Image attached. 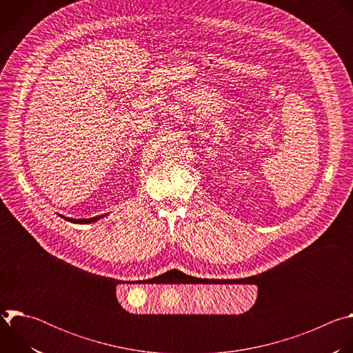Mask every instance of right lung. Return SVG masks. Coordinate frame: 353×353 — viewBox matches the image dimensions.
<instances>
[{
	"instance_id": "1",
	"label": "right lung",
	"mask_w": 353,
	"mask_h": 353,
	"mask_svg": "<svg viewBox=\"0 0 353 353\" xmlns=\"http://www.w3.org/2000/svg\"><path fill=\"white\" fill-rule=\"evenodd\" d=\"M102 216H105V215H102ZM102 216H94V218H89V219H71V218H65V216H61V218H64L65 221L72 222V223H92V222L100 219Z\"/></svg>"
}]
</instances>
